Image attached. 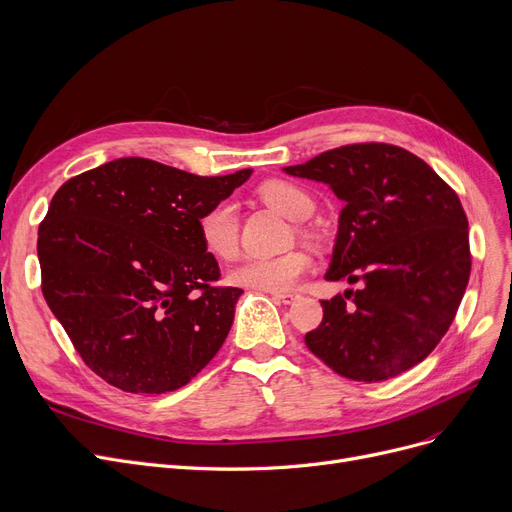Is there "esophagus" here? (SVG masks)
<instances>
[{
    "instance_id": "1",
    "label": "esophagus",
    "mask_w": 512,
    "mask_h": 512,
    "mask_svg": "<svg viewBox=\"0 0 512 512\" xmlns=\"http://www.w3.org/2000/svg\"><path fill=\"white\" fill-rule=\"evenodd\" d=\"M273 298L283 302V304H291V302H296L300 296L294 294V291H285V294H273Z\"/></svg>"
}]
</instances>
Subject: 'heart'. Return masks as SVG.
<instances>
[{"mask_svg": "<svg viewBox=\"0 0 512 512\" xmlns=\"http://www.w3.org/2000/svg\"><path fill=\"white\" fill-rule=\"evenodd\" d=\"M260 198L273 206L289 221H304L310 216L314 204L308 191L289 181H269L260 187ZM198 233L204 250L218 258L231 260L239 248V218L233 202H216L198 221ZM312 256L304 250H289L277 256H252L229 273V281L239 287L266 294H285L294 289L298 281L310 273Z\"/></svg>", "mask_w": 512, "mask_h": 512, "instance_id": "b5f03b06", "label": "heart"}]
</instances>
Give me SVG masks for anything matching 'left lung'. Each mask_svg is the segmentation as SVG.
<instances>
[{"mask_svg": "<svg viewBox=\"0 0 512 512\" xmlns=\"http://www.w3.org/2000/svg\"><path fill=\"white\" fill-rule=\"evenodd\" d=\"M283 170L327 183L344 202L325 279L362 283L321 302L323 323L306 333L308 350L337 375L367 383L425 360L471 275L469 223L456 191L389 143L342 145Z\"/></svg>", "mask_w": 512, "mask_h": 512, "instance_id": "left-lung-1", "label": "left lung"}]
</instances>
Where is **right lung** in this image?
<instances>
[{
    "mask_svg": "<svg viewBox=\"0 0 512 512\" xmlns=\"http://www.w3.org/2000/svg\"><path fill=\"white\" fill-rule=\"evenodd\" d=\"M250 175L118 158L56 191L39 225L41 291L95 375L123 392L166 394L221 350L243 291L214 285L221 271L198 221Z\"/></svg>",
    "mask_w": 512,
    "mask_h": 512,
    "instance_id": "add662e5",
    "label": "right lung"
}]
</instances>
